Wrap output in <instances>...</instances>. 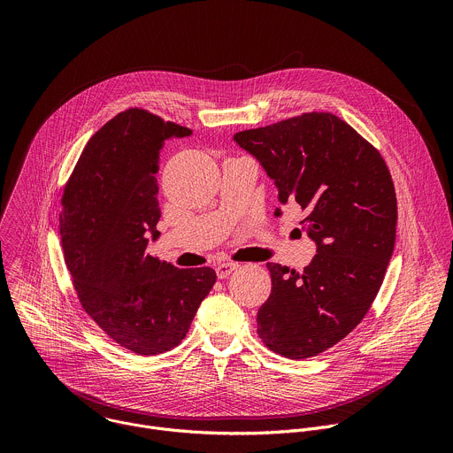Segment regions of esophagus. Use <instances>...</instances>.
Masks as SVG:
<instances>
[{
  "label": "esophagus",
  "mask_w": 453,
  "mask_h": 453,
  "mask_svg": "<svg viewBox=\"0 0 453 453\" xmlns=\"http://www.w3.org/2000/svg\"><path fill=\"white\" fill-rule=\"evenodd\" d=\"M238 269V264H219L217 265V276L220 280H226L233 271Z\"/></svg>",
  "instance_id": "34e87169"
}]
</instances>
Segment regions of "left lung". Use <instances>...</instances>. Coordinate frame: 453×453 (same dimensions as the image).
Segmentation results:
<instances>
[{
  "mask_svg": "<svg viewBox=\"0 0 453 453\" xmlns=\"http://www.w3.org/2000/svg\"><path fill=\"white\" fill-rule=\"evenodd\" d=\"M296 203L317 254L303 273L267 264L273 290L257 310V335L303 360L334 348L369 311L396 240V191L385 159L332 112H303L234 134ZM280 213V211H276Z\"/></svg>",
  "mask_w": 453,
  "mask_h": 453,
  "instance_id": "1",
  "label": "left lung"
}]
</instances>
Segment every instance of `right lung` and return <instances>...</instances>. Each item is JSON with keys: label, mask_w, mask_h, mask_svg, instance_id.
<instances>
[{"label": "right lung", "mask_w": 453, "mask_h": 453, "mask_svg": "<svg viewBox=\"0 0 453 453\" xmlns=\"http://www.w3.org/2000/svg\"><path fill=\"white\" fill-rule=\"evenodd\" d=\"M189 134L147 109H127L89 140L60 199L64 262L82 308L142 357L179 346L217 281L210 267L177 269L147 254L159 234V154Z\"/></svg>", "instance_id": "obj_1"}]
</instances>
